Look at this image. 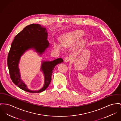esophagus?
<instances>
[{
	"label": "esophagus",
	"mask_w": 121,
	"mask_h": 121,
	"mask_svg": "<svg viewBox=\"0 0 121 121\" xmlns=\"http://www.w3.org/2000/svg\"><path fill=\"white\" fill-rule=\"evenodd\" d=\"M71 59L69 57L66 56L65 58L64 61L65 62H68Z\"/></svg>",
	"instance_id": "34e87169"
}]
</instances>
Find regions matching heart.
<instances>
[{
    "label": "heart",
    "instance_id": "obj_1",
    "mask_svg": "<svg viewBox=\"0 0 121 121\" xmlns=\"http://www.w3.org/2000/svg\"><path fill=\"white\" fill-rule=\"evenodd\" d=\"M84 34V32L81 30H76L66 33L60 38V44L56 43L55 45V48L60 50H63V47L68 48L73 46L77 43L79 46L82 45L85 42L84 39H81Z\"/></svg>",
    "mask_w": 121,
    "mask_h": 121
}]
</instances>
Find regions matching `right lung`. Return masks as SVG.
<instances>
[{
	"label": "right lung",
	"instance_id": "1",
	"mask_svg": "<svg viewBox=\"0 0 121 121\" xmlns=\"http://www.w3.org/2000/svg\"><path fill=\"white\" fill-rule=\"evenodd\" d=\"M48 32L45 27L41 25H28L19 32L13 41L7 59V64L10 78L12 82L20 88L26 92L37 93L43 91L48 87L51 81V76L54 68L58 64L63 62L62 58H57L53 61L42 60L40 71L44 78L43 87L38 90L28 89L21 76L19 68V62L22 56L29 49H34L42 56L50 46L47 40Z\"/></svg>",
	"mask_w": 121,
	"mask_h": 121
}]
</instances>
